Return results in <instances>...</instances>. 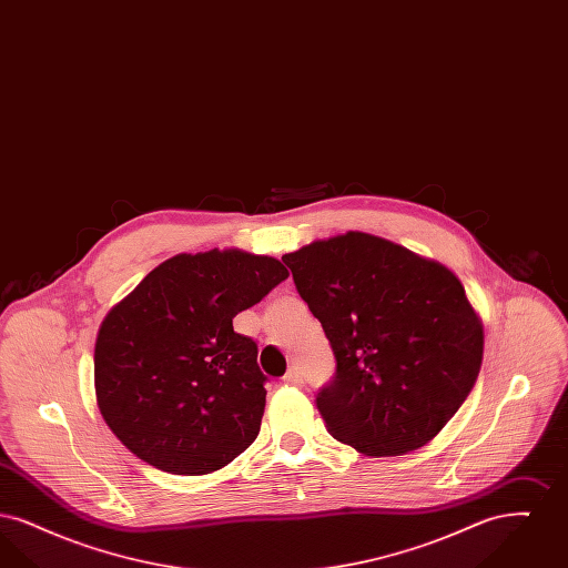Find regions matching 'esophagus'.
<instances>
[{"mask_svg": "<svg viewBox=\"0 0 568 568\" xmlns=\"http://www.w3.org/2000/svg\"><path fill=\"white\" fill-rule=\"evenodd\" d=\"M283 383H285V385H302V383H304V377H302L300 368H297V366H292V368L285 373Z\"/></svg>", "mask_w": 568, "mask_h": 568, "instance_id": "1", "label": "esophagus"}]
</instances>
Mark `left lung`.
Masks as SVG:
<instances>
[{"label": "left lung", "mask_w": 568, "mask_h": 568, "mask_svg": "<svg viewBox=\"0 0 568 568\" xmlns=\"http://www.w3.org/2000/svg\"><path fill=\"white\" fill-rule=\"evenodd\" d=\"M336 357L317 408L334 438L389 458L430 443L479 377L484 325L458 276L364 232L283 255Z\"/></svg>", "instance_id": "left-lung-1"}]
</instances>
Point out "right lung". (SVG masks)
Instances as JSON below:
<instances>
[{
	"label": "right lung",
	"instance_id": "obj_1",
	"mask_svg": "<svg viewBox=\"0 0 568 568\" xmlns=\"http://www.w3.org/2000/svg\"><path fill=\"white\" fill-rule=\"evenodd\" d=\"M290 276L241 248L181 253L110 308L95 341V398L112 434L172 475H209L257 438L266 377L232 320Z\"/></svg>",
	"mask_w": 568,
	"mask_h": 568
}]
</instances>
